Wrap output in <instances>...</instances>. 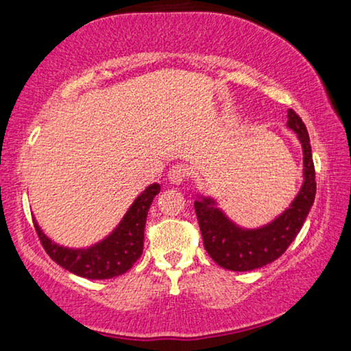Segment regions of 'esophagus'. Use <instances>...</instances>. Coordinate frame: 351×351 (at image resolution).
Masks as SVG:
<instances>
[{
  "label": "esophagus",
  "instance_id": "1",
  "mask_svg": "<svg viewBox=\"0 0 351 351\" xmlns=\"http://www.w3.org/2000/svg\"><path fill=\"white\" fill-rule=\"evenodd\" d=\"M187 176H189V169L182 164H176L169 170V180H170V182H173V184L184 182V181H186Z\"/></svg>",
  "mask_w": 351,
  "mask_h": 351
}]
</instances>
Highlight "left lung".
Wrapping results in <instances>:
<instances>
[{
  "label": "left lung",
  "instance_id": "1",
  "mask_svg": "<svg viewBox=\"0 0 351 351\" xmlns=\"http://www.w3.org/2000/svg\"><path fill=\"white\" fill-rule=\"evenodd\" d=\"M288 127L299 136L304 148L305 181L293 204L280 217L263 228L246 230L229 221L210 198L193 203L206 251L224 269L252 271L277 260L300 232L311 209L316 197V171L310 136L300 116L293 110H288Z\"/></svg>",
  "mask_w": 351,
  "mask_h": 351
}]
</instances>
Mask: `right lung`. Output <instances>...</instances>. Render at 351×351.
I'll list each match as a JSON object with an SVG mask.
<instances>
[{"mask_svg": "<svg viewBox=\"0 0 351 351\" xmlns=\"http://www.w3.org/2000/svg\"><path fill=\"white\" fill-rule=\"evenodd\" d=\"M161 190L159 184H152L142 192L114 232L104 241L88 249H69L52 243L41 232L34 218L35 232L46 254L73 274L93 280L112 278L127 272L139 260L144 251V230L147 213L153 198Z\"/></svg>", "mask_w": 351, "mask_h": 351, "instance_id": "add662e5", "label": "right lung"}]
</instances>
